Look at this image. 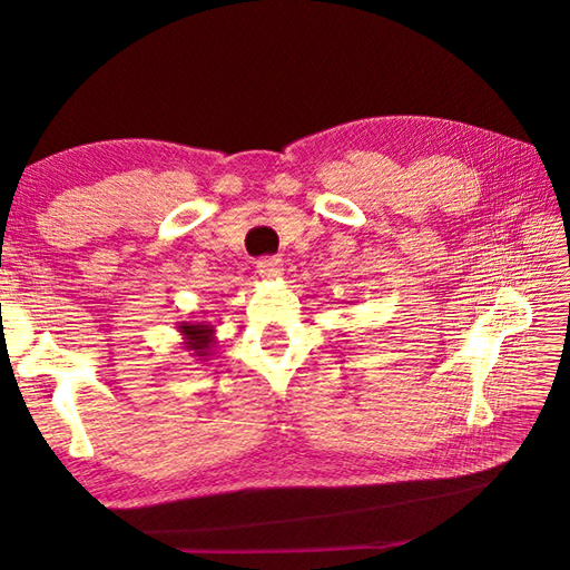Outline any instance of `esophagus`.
I'll use <instances>...</instances> for the list:
<instances>
[{
    "label": "esophagus",
    "mask_w": 570,
    "mask_h": 570,
    "mask_svg": "<svg viewBox=\"0 0 570 570\" xmlns=\"http://www.w3.org/2000/svg\"><path fill=\"white\" fill-rule=\"evenodd\" d=\"M257 272L262 278H269V282H274V278H278L284 274V262L278 257H266V259H259L257 262Z\"/></svg>",
    "instance_id": "34e87169"
}]
</instances>
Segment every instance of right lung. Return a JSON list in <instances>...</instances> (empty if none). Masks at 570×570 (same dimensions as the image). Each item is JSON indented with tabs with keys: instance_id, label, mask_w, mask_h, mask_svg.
<instances>
[{
	"instance_id": "obj_1",
	"label": "right lung",
	"mask_w": 570,
	"mask_h": 570,
	"mask_svg": "<svg viewBox=\"0 0 570 570\" xmlns=\"http://www.w3.org/2000/svg\"><path fill=\"white\" fill-rule=\"evenodd\" d=\"M178 333L184 335V347L196 360H208L215 347V325L210 323H178Z\"/></svg>"
}]
</instances>
